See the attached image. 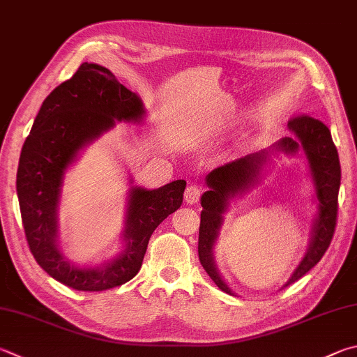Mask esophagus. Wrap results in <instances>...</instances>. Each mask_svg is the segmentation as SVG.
I'll use <instances>...</instances> for the list:
<instances>
[{
    "label": "esophagus",
    "instance_id": "obj_1",
    "mask_svg": "<svg viewBox=\"0 0 357 357\" xmlns=\"http://www.w3.org/2000/svg\"><path fill=\"white\" fill-rule=\"evenodd\" d=\"M201 187L195 185V184H190L187 185V189L184 192V201L187 204H197L199 201V197H201Z\"/></svg>",
    "mask_w": 357,
    "mask_h": 357
}]
</instances>
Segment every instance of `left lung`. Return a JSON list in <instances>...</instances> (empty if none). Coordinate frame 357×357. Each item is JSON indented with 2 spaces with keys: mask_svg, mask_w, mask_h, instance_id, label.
I'll return each mask as SVG.
<instances>
[{
  "mask_svg": "<svg viewBox=\"0 0 357 357\" xmlns=\"http://www.w3.org/2000/svg\"><path fill=\"white\" fill-rule=\"evenodd\" d=\"M289 137H282L267 150L252 153L225 167H218L206 176L207 190L201 195V223L198 237L199 262L220 290L237 295L218 271L213 256L226 212L236 199L243 198L268 172L275 158L295 156L298 151L307 160L312 184L315 215L310 229L306 255L291 271L282 287L300 280L319 264L334 236L337 218V197L340 189V162L329 129L320 120L303 115L289 121Z\"/></svg>",
  "mask_w": 357,
  "mask_h": 357,
  "instance_id": "8db88e82",
  "label": "left lung"
}]
</instances>
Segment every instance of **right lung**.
<instances>
[{"label":"right lung","mask_w":357,"mask_h":357,"mask_svg":"<svg viewBox=\"0 0 357 357\" xmlns=\"http://www.w3.org/2000/svg\"><path fill=\"white\" fill-rule=\"evenodd\" d=\"M146 119L142 98L115 79L111 70L84 62L42 102L22 148L17 195L29 250L37 264L75 290L100 291L139 273L154 229L183 204L185 181L159 189L132 185L129 174L120 246L96 265L68 259L61 246L59 209L67 173L84 150L111 131L116 121L140 125Z\"/></svg>","instance_id":"1"}]
</instances>
